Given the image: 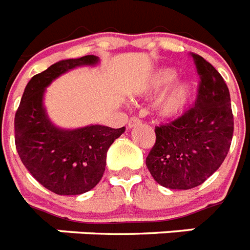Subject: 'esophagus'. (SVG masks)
<instances>
[{"instance_id": "1", "label": "esophagus", "mask_w": 250, "mask_h": 250, "mask_svg": "<svg viewBox=\"0 0 250 250\" xmlns=\"http://www.w3.org/2000/svg\"><path fill=\"white\" fill-rule=\"evenodd\" d=\"M140 123H142V121H140L138 117H131V119L129 120V124H127V126L131 129V127H135L137 125H139Z\"/></svg>"}]
</instances>
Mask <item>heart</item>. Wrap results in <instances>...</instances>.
<instances>
[{
    "mask_svg": "<svg viewBox=\"0 0 250 250\" xmlns=\"http://www.w3.org/2000/svg\"><path fill=\"white\" fill-rule=\"evenodd\" d=\"M177 76V71L171 67H161L152 73L143 86V93L154 96L170 85ZM167 90V89H166ZM193 94V85L187 80L172 84L162 93L156 102V111L164 119H176L184 112Z\"/></svg>",
    "mask_w": 250,
    "mask_h": 250,
    "instance_id": "b5f03b06",
    "label": "heart"
}]
</instances>
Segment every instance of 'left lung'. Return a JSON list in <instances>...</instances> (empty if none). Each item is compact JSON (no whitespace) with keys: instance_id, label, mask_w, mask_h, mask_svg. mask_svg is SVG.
<instances>
[{"instance_id":"left-lung-1","label":"left lung","mask_w":250,"mask_h":250,"mask_svg":"<svg viewBox=\"0 0 250 250\" xmlns=\"http://www.w3.org/2000/svg\"><path fill=\"white\" fill-rule=\"evenodd\" d=\"M201 78L194 106L156 126V143L146 165L158 184L191 189L207 180L228 156L234 133L230 92L211 63L191 53Z\"/></svg>"}]
</instances>
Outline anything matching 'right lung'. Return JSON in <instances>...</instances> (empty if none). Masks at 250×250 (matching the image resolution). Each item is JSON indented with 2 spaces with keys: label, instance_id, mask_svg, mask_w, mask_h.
<instances>
[{
  "label": "right lung",
  "instance_id": "add662e5",
  "mask_svg": "<svg viewBox=\"0 0 250 250\" xmlns=\"http://www.w3.org/2000/svg\"><path fill=\"white\" fill-rule=\"evenodd\" d=\"M94 55L62 60L29 80L15 113L19 157L39 184L60 195L89 191L102 179L107 150L125 127L89 125L66 130L55 126L43 106L46 88L56 78L84 65H97Z\"/></svg>",
  "mask_w": 250,
  "mask_h": 250
}]
</instances>
